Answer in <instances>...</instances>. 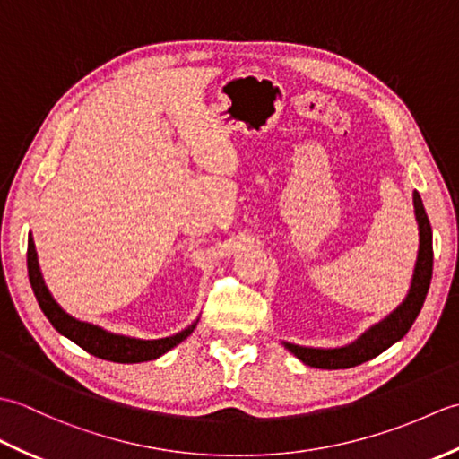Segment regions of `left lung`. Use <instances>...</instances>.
Segmentation results:
<instances>
[{
  "label": "left lung",
  "mask_w": 459,
  "mask_h": 459,
  "mask_svg": "<svg viewBox=\"0 0 459 459\" xmlns=\"http://www.w3.org/2000/svg\"><path fill=\"white\" fill-rule=\"evenodd\" d=\"M414 214L418 221V235H420V247H418V258L414 266V276L408 296L398 306L391 316H386L377 325L365 331L355 343L339 349H314V347H299L284 343L291 353H294L301 363L316 368H351L367 360L375 359L383 353L396 341H401L408 329L412 327L418 314L424 306V299L430 288L432 280V264H434V250H432V227L428 221V214L424 211V204L420 195L414 191Z\"/></svg>",
  "instance_id": "1"
}]
</instances>
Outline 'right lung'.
<instances>
[{
  "label": "right lung",
  "mask_w": 459,
  "mask_h": 459,
  "mask_svg": "<svg viewBox=\"0 0 459 459\" xmlns=\"http://www.w3.org/2000/svg\"><path fill=\"white\" fill-rule=\"evenodd\" d=\"M27 270H29V281H31V288L39 301V307L43 309V314L47 316L48 321H51L53 327L61 335L71 339L73 343L82 347L86 353L104 360H114V363H143V360L158 359L163 353H168V351L173 349L175 345H179L183 339H187L191 335V331L195 329V325H197L193 324L191 327L183 329L181 333L165 337V339L143 341V339L114 335L99 325L74 319L56 304L51 296V291L47 290L41 270H39L37 250H35V242L31 235H29V240H27Z\"/></svg>",
  "instance_id": "add662e5"
}]
</instances>
